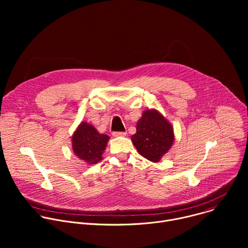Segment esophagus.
Listing matches in <instances>:
<instances>
[{"mask_svg": "<svg viewBox=\"0 0 248 248\" xmlns=\"http://www.w3.org/2000/svg\"><path fill=\"white\" fill-rule=\"evenodd\" d=\"M126 132L125 131H114L113 132V136L115 137H122V136H125Z\"/></svg>", "mask_w": 248, "mask_h": 248, "instance_id": "1", "label": "esophagus"}]
</instances>
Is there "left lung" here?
Returning a JSON list of instances; mask_svg holds the SVG:
<instances>
[{
	"instance_id": "left-lung-1",
	"label": "left lung",
	"mask_w": 248,
	"mask_h": 248,
	"mask_svg": "<svg viewBox=\"0 0 248 248\" xmlns=\"http://www.w3.org/2000/svg\"><path fill=\"white\" fill-rule=\"evenodd\" d=\"M174 140L173 128L157 110H146L136 124V133L131 141L138 153L157 163L170 149Z\"/></svg>"
}]
</instances>
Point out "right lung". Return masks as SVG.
I'll return each mask as SVG.
<instances>
[{
	"mask_svg": "<svg viewBox=\"0 0 248 248\" xmlns=\"http://www.w3.org/2000/svg\"><path fill=\"white\" fill-rule=\"evenodd\" d=\"M109 139L107 134L99 133L92 124L82 122L72 136L74 153L87 165H95L103 159Z\"/></svg>",
	"mask_w": 248,
	"mask_h": 248,
	"instance_id": "obj_1",
	"label": "right lung"
}]
</instances>
